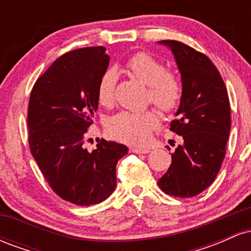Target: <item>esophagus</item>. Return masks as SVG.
Wrapping results in <instances>:
<instances>
[{
	"mask_svg": "<svg viewBox=\"0 0 251 251\" xmlns=\"http://www.w3.org/2000/svg\"><path fill=\"white\" fill-rule=\"evenodd\" d=\"M129 152H133V153H137V154H146L150 152V149L135 148V146H131V148H129Z\"/></svg>",
	"mask_w": 251,
	"mask_h": 251,
	"instance_id": "34e87169",
	"label": "esophagus"
}]
</instances>
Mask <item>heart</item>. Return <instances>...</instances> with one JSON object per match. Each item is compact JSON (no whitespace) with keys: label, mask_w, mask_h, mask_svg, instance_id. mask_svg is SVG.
Returning a JSON list of instances; mask_svg holds the SVG:
<instances>
[{"label":"heart","mask_w":251,"mask_h":251,"mask_svg":"<svg viewBox=\"0 0 251 251\" xmlns=\"http://www.w3.org/2000/svg\"><path fill=\"white\" fill-rule=\"evenodd\" d=\"M125 70L148 86V99L160 111L171 114L179 108L183 100V82L174 71L166 70L164 62L148 51H138L125 62ZM118 74L109 68L100 76L97 87V99L101 106L109 107L114 102ZM160 120L153 111L134 112L123 111L109 118L108 133L118 140L128 144H144L148 142L153 129L158 128Z\"/></svg>","instance_id":"1"}]
</instances>
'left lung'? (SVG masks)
<instances>
[{"label": "left lung", "instance_id": "1", "mask_svg": "<svg viewBox=\"0 0 251 251\" xmlns=\"http://www.w3.org/2000/svg\"><path fill=\"white\" fill-rule=\"evenodd\" d=\"M159 43L174 53L184 93L177 119L170 125L181 137V145L158 185L174 197H195L211 185L226 157L231 126L229 97L220 72L205 54L175 40Z\"/></svg>", "mask_w": 251, "mask_h": 251}]
</instances>
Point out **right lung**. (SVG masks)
<instances>
[{"label":"right lung","instance_id":"right-lung-1","mask_svg":"<svg viewBox=\"0 0 251 251\" xmlns=\"http://www.w3.org/2000/svg\"><path fill=\"white\" fill-rule=\"evenodd\" d=\"M105 50L79 48L57 57L34 83L28 105L34 159L59 197L81 206L109 197L118 160L127 153L123 144L102 139L92 152L83 146L98 109V82L108 67Z\"/></svg>","mask_w":251,"mask_h":251}]
</instances>
